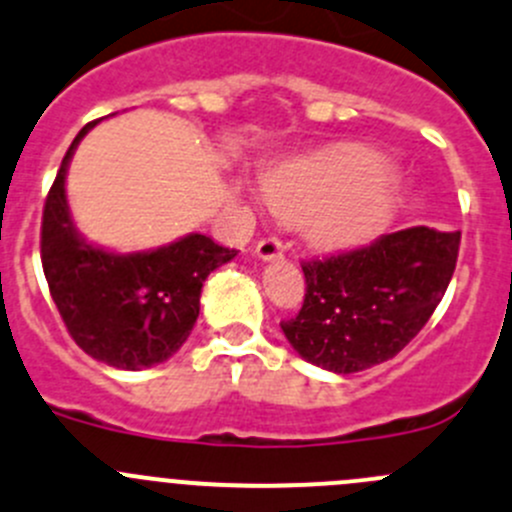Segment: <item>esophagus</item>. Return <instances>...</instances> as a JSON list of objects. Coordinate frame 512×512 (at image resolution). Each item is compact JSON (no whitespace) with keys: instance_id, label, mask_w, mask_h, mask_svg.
<instances>
[{"instance_id":"obj_1","label":"esophagus","mask_w":512,"mask_h":512,"mask_svg":"<svg viewBox=\"0 0 512 512\" xmlns=\"http://www.w3.org/2000/svg\"><path fill=\"white\" fill-rule=\"evenodd\" d=\"M282 252H285V245L277 237H262L255 247V255L265 262L277 260V257H282Z\"/></svg>"}]
</instances>
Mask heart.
I'll return each instance as SVG.
<instances>
[{
	"label": "heart",
	"mask_w": 512,
	"mask_h": 512,
	"mask_svg": "<svg viewBox=\"0 0 512 512\" xmlns=\"http://www.w3.org/2000/svg\"><path fill=\"white\" fill-rule=\"evenodd\" d=\"M265 200L277 217L300 222L322 252H345L375 240L400 197V180L365 147H332L282 162L265 177Z\"/></svg>",
	"instance_id": "b5f03b06"
}]
</instances>
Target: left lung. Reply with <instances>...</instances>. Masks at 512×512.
I'll return each mask as SVG.
<instances>
[{
  "label": "left lung",
  "instance_id": "1",
  "mask_svg": "<svg viewBox=\"0 0 512 512\" xmlns=\"http://www.w3.org/2000/svg\"><path fill=\"white\" fill-rule=\"evenodd\" d=\"M460 232L433 227L382 235L360 250L302 265V310L280 327L300 357L350 375L398 355L443 300Z\"/></svg>",
  "mask_w": 512,
  "mask_h": 512
}]
</instances>
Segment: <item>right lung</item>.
I'll return each mask as SVG.
<instances>
[{
    "instance_id": "obj_1",
    "label": "right lung",
    "mask_w": 512,
    "mask_h": 512,
    "mask_svg": "<svg viewBox=\"0 0 512 512\" xmlns=\"http://www.w3.org/2000/svg\"><path fill=\"white\" fill-rule=\"evenodd\" d=\"M97 122L84 124L74 137L44 202L42 267L74 342L104 365L142 370L185 345L207 275L235 260L237 250L200 232L130 255L84 240L69 212L64 180L74 150Z\"/></svg>"
}]
</instances>
